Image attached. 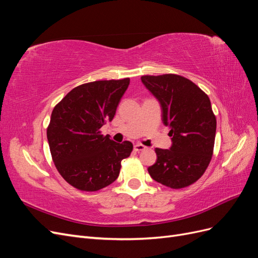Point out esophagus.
I'll use <instances>...</instances> for the list:
<instances>
[{
  "instance_id": "34e87169",
  "label": "esophagus",
  "mask_w": 258,
  "mask_h": 258,
  "mask_svg": "<svg viewBox=\"0 0 258 258\" xmlns=\"http://www.w3.org/2000/svg\"><path fill=\"white\" fill-rule=\"evenodd\" d=\"M144 150H146V147L144 146V145H142V144H136L135 145V151L136 152H142V151H144Z\"/></svg>"
}]
</instances>
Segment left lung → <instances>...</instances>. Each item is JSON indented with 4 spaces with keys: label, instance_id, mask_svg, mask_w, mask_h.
I'll return each mask as SVG.
<instances>
[{
    "label": "left lung",
    "instance_id": "obj_1",
    "mask_svg": "<svg viewBox=\"0 0 258 258\" xmlns=\"http://www.w3.org/2000/svg\"><path fill=\"white\" fill-rule=\"evenodd\" d=\"M141 80L160 102L162 121L172 137L170 150L155 148L157 161L148 167V173L170 188H184L204 175L212 159L216 118L211 101L181 75H143Z\"/></svg>",
    "mask_w": 258,
    "mask_h": 258
}]
</instances>
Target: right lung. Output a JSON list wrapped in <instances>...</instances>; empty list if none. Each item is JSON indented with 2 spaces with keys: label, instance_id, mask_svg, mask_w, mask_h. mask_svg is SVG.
<instances>
[{
  "label": "right lung",
  "instance_id": "right-lung-1",
  "mask_svg": "<svg viewBox=\"0 0 258 258\" xmlns=\"http://www.w3.org/2000/svg\"><path fill=\"white\" fill-rule=\"evenodd\" d=\"M130 79L96 81L73 88L53 107L47 127L52 161L75 188L97 191L118 177L131 142L116 143L100 128L112 120Z\"/></svg>",
  "mask_w": 258,
  "mask_h": 258
}]
</instances>
